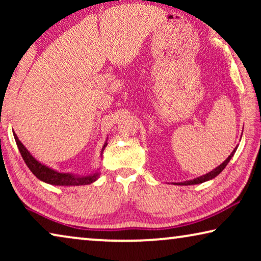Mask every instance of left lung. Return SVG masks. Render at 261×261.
I'll list each match as a JSON object with an SVG mask.
<instances>
[{"label":"left lung","instance_id":"1","mask_svg":"<svg viewBox=\"0 0 261 261\" xmlns=\"http://www.w3.org/2000/svg\"><path fill=\"white\" fill-rule=\"evenodd\" d=\"M235 151H237V148H235L234 151L230 153V155L228 156V158H227L226 160H224V162H223L222 164H221V165H220L219 167H216V169H215V170H213L212 172L206 173V174H204V176H202V177L195 178L194 180H187V181H184V183H181V185H192V184H199V183H203V181H206V180H209V179H213V178H215V177L217 176V174H220L221 172H222L224 167L227 166V164L230 162L231 156L234 155Z\"/></svg>","mask_w":261,"mask_h":261}]
</instances>
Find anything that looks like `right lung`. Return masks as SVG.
I'll use <instances>...</instances> for the list:
<instances>
[{
    "instance_id": "add662e5",
    "label": "right lung",
    "mask_w": 261,
    "mask_h": 261,
    "mask_svg": "<svg viewBox=\"0 0 261 261\" xmlns=\"http://www.w3.org/2000/svg\"><path fill=\"white\" fill-rule=\"evenodd\" d=\"M14 138H15L17 148L21 153V156H22L24 163L28 166L33 174L39 179L45 181V183L48 184H53V185H87V184H91L98 178V172H96L94 174H90V176L87 177H77V176H72L71 173H60L57 172V171L49 169V167L42 165L41 163H39L37 159H34L30 152L27 151V148L21 144V141L17 139L16 134L14 133ZM107 144L103 146L105 148Z\"/></svg>"
}]
</instances>
